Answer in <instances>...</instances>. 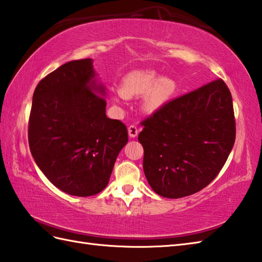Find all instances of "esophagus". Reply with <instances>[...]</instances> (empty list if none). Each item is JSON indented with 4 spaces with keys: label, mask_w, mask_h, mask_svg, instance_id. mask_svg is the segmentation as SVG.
<instances>
[{
    "label": "esophagus",
    "mask_w": 262,
    "mask_h": 262,
    "mask_svg": "<svg viewBox=\"0 0 262 262\" xmlns=\"http://www.w3.org/2000/svg\"><path fill=\"white\" fill-rule=\"evenodd\" d=\"M128 135H129V137H132V138H135L138 135L137 127L134 125H130L129 127H128Z\"/></svg>",
    "instance_id": "obj_1"
}]
</instances>
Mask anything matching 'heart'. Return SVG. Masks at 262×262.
Here are the masks:
<instances>
[{
	"instance_id": "obj_1",
	"label": "heart",
	"mask_w": 262,
	"mask_h": 262,
	"mask_svg": "<svg viewBox=\"0 0 262 262\" xmlns=\"http://www.w3.org/2000/svg\"><path fill=\"white\" fill-rule=\"evenodd\" d=\"M176 91V83L169 77H160L154 71H134L121 82L120 93L111 96L115 103L122 98L141 97L142 108L146 114H154L169 101Z\"/></svg>"
}]
</instances>
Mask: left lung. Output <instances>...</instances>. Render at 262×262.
Instances as JSON below:
<instances>
[{
    "mask_svg": "<svg viewBox=\"0 0 262 262\" xmlns=\"http://www.w3.org/2000/svg\"><path fill=\"white\" fill-rule=\"evenodd\" d=\"M142 125L144 173L154 192L166 198L208 186L235 142L232 96L223 80L165 103Z\"/></svg>",
    "mask_w": 262,
    "mask_h": 262,
    "instance_id": "8db88e82",
    "label": "left lung"
}]
</instances>
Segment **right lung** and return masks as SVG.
<instances>
[{
	"mask_svg": "<svg viewBox=\"0 0 262 262\" xmlns=\"http://www.w3.org/2000/svg\"><path fill=\"white\" fill-rule=\"evenodd\" d=\"M105 89L91 58L71 60L38 83L29 118V147L38 168L77 197L107 187L127 128L105 115Z\"/></svg>",
	"mask_w": 262,
	"mask_h": 262,
	"instance_id": "add662e5",
	"label": "right lung"
}]
</instances>
